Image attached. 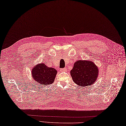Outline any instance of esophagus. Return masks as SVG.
Here are the masks:
<instances>
[{
	"mask_svg": "<svg viewBox=\"0 0 126 126\" xmlns=\"http://www.w3.org/2000/svg\"><path fill=\"white\" fill-rule=\"evenodd\" d=\"M60 71L62 72H65L67 71V69L66 68H61L60 69Z\"/></svg>",
	"mask_w": 126,
	"mask_h": 126,
	"instance_id": "esophagus-1",
	"label": "esophagus"
}]
</instances>
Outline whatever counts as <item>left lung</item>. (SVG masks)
Wrapping results in <instances>:
<instances>
[{"label":"left lung","instance_id":"obj_1","mask_svg":"<svg viewBox=\"0 0 126 126\" xmlns=\"http://www.w3.org/2000/svg\"><path fill=\"white\" fill-rule=\"evenodd\" d=\"M73 81L79 86H90L96 81L99 74L98 67L92 61L79 60L70 70Z\"/></svg>","mask_w":126,"mask_h":126}]
</instances>
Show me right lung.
Here are the masks:
<instances>
[{"label": "right lung", "mask_w": 126, "mask_h": 126, "mask_svg": "<svg viewBox=\"0 0 126 126\" xmlns=\"http://www.w3.org/2000/svg\"><path fill=\"white\" fill-rule=\"evenodd\" d=\"M32 77L42 85H47L53 83L57 74L56 69L48 67L44 63L37 64L32 69Z\"/></svg>", "instance_id": "obj_1"}]
</instances>
